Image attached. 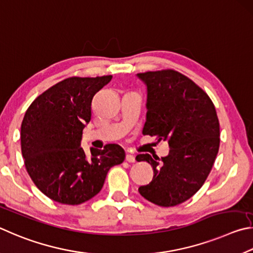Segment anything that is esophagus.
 <instances>
[{
    "mask_svg": "<svg viewBox=\"0 0 253 253\" xmlns=\"http://www.w3.org/2000/svg\"><path fill=\"white\" fill-rule=\"evenodd\" d=\"M126 160L127 162H130V163H133V162H135V157L133 156V154L126 153Z\"/></svg>",
    "mask_w": 253,
    "mask_h": 253,
    "instance_id": "34e87169",
    "label": "esophagus"
}]
</instances>
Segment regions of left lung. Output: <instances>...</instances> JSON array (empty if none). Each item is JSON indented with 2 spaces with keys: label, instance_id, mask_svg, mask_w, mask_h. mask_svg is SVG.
<instances>
[{
  "label": "left lung",
  "instance_id": "obj_1",
  "mask_svg": "<svg viewBox=\"0 0 253 253\" xmlns=\"http://www.w3.org/2000/svg\"><path fill=\"white\" fill-rule=\"evenodd\" d=\"M147 84V121L143 134L169 141L159 159L139 154L153 179L139 188L141 196L160 207H174L198 192L209 175L220 145V126L213 102L191 79L172 69L138 73Z\"/></svg>",
  "mask_w": 253,
  "mask_h": 253
}]
</instances>
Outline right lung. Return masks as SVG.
Masks as SVG:
<instances>
[{"instance_id": "right-lung-1", "label": "right lung", "mask_w": 253, "mask_h": 253, "mask_svg": "<svg viewBox=\"0 0 253 253\" xmlns=\"http://www.w3.org/2000/svg\"><path fill=\"white\" fill-rule=\"evenodd\" d=\"M112 75L72 77L35 99L21 126V150L25 169L42 193L62 205L78 206L96 196L109 170L124 161L118 144L91 149L87 158L80 147L82 131L91 120L92 99Z\"/></svg>"}]
</instances>
